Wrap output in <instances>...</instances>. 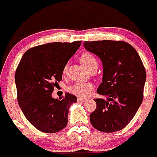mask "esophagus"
<instances>
[{
	"instance_id": "34e87169",
	"label": "esophagus",
	"mask_w": 157,
	"mask_h": 157,
	"mask_svg": "<svg viewBox=\"0 0 157 157\" xmlns=\"http://www.w3.org/2000/svg\"><path fill=\"white\" fill-rule=\"evenodd\" d=\"M85 100H86V99H84V98H82V97L77 98V101H78V102H84Z\"/></svg>"
}]
</instances>
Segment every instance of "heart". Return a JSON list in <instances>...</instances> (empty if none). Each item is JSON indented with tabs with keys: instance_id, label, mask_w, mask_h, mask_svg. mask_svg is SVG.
I'll return each mask as SVG.
<instances>
[{
	"instance_id": "b5f03b06",
	"label": "heart",
	"mask_w": 157,
	"mask_h": 157,
	"mask_svg": "<svg viewBox=\"0 0 157 157\" xmlns=\"http://www.w3.org/2000/svg\"><path fill=\"white\" fill-rule=\"evenodd\" d=\"M80 61L84 67L88 70L91 69L94 66H97V60L90 52H84L80 57ZM67 70V66H64L63 74H66ZM93 89V84L90 82L79 81L71 85L67 90L72 94L78 96H87L90 91Z\"/></svg>"
}]
</instances>
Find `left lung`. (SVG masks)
<instances>
[{"label": "left lung", "instance_id": "left-lung-1", "mask_svg": "<svg viewBox=\"0 0 157 157\" xmlns=\"http://www.w3.org/2000/svg\"><path fill=\"white\" fill-rule=\"evenodd\" d=\"M85 48L97 55L103 66V76L96 99V109L90 115L98 131L112 133L123 129L132 120L144 98L146 71L134 47L123 41L84 42Z\"/></svg>", "mask_w": 157, "mask_h": 157}]
</instances>
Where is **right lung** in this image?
Wrapping results in <instances>:
<instances>
[{
  "instance_id": "add662e5",
  "label": "right lung",
  "mask_w": 157,
  "mask_h": 157,
  "mask_svg": "<svg viewBox=\"0 0 157 157\" xmlns=\"http://www.w3.org/2000/svg\"><path fill=\"white\" fill-rule=\"evenodd\" d=\"M80 45V41H76L33 47L19 63L15 73L17 101L26 119L42 132L56 133L67 126L69 108L77 97L66 93L65 96L54 99L52 93Z\"/></svg>"
}]
</instances>
